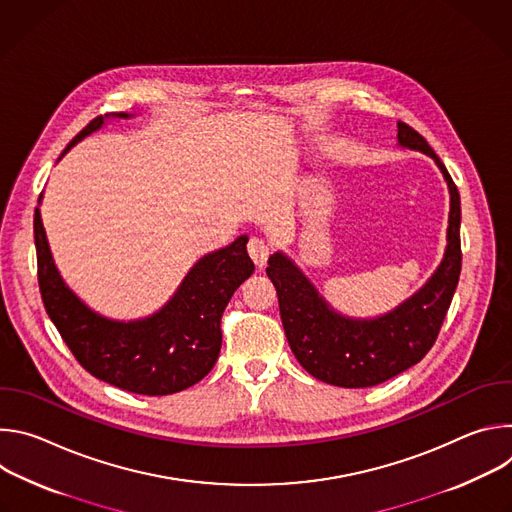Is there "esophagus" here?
Segmentation results:
<instances>
[{"mask_svg": "<svg viewBox=\"0 0 512 512\" xmlns=\"http://www.w3.org/2000/svg\"><path fill=\"white\" fill-rule=\"evenodd\" d=\"M247 249H249V255H251V259L255 261V265H257V267H263V265L267 263L269 253H271V251H269V245H267L263 239H259V237L249 239Z\"/></svg>", "mask_w": 512, "mask_h": 512, "instance_id": "esophagus-1", "label": "esophagus"}]
</instances>
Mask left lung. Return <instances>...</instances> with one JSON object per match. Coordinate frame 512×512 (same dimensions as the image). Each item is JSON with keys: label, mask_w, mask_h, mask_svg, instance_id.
Instances as JSON below:
<instances>
[{"label": "left lung", "mask_w": 512, "mask_h": 512, "mask_svg": "<svg viewBox=\"0 0 512 512\" xmlns=\"http://www.w3.org/2000/svg\"><path fill=\"white\" fill-rule=\"evenodd\" d=\"M397 139L403 148L433 158L450 188L448 247L440 267L419 291L379 318H346L330 308L289 257L279 251L269 257L267 275L277 289L289 348L312 377L328 385L375 387L417 364L440 334L460 279V192L423 135L399 121Z\"/></svg>", "instance_id": "left-lung-1"}]
</instances>
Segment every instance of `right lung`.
Instances as JSON below:
<instances>
[{"mask_svg":"<svg viewBox=\"0 0 512 512\" xmlns=\"http://www.w3.org/2000/svg\"><path fill=\"white\" fill-rule=\"evenodd\" d=\"M107 117H95L66 145L62 156L101 129ZM113 117L131 115L113 113ZM247 241L243 235L229 247L204 255L156 314L119 322L93 312L66 287L52 261L40 208L34 212L38 285L46 314L85 371L137 395H172L210 373L223 344V312L235 289L255 271Z\"/></svg>","mask_w":512,"mask_h":512,"instance_id":"1","label":"right lung"}]
</instances>
